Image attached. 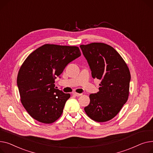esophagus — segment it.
Wrapping results in <instances>:
<instances>
[{
	"label": "esophagus",
	"mask_w": 153,
	"mask_h": 153,
	"mask_svg": "<svg viewBox=\"0 0 153 153\" xmlns=\"http://www.w3.org/2000/svg\"><path fill=\"white\" fill-rule=\"evenodd\" d=\"M74 95H75V96H77V97H79V96H82V95H83V94L77 93H74Z\"/></svg>",
	"instance_id": "1"
}]
</instances>
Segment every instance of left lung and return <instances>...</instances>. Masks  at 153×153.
<instances>
[{
	"label": "left lung",
	"instance_id": "left-lung-1",
	"mask_svg": "<svg viewBox=\"0 0 153 153\" xmlns=\"http://www.w3.org/2000/svg\"><path fill=\"white\" fill-rule=\"evenodd\" d=\"M93 78L101 79L99 91L89 95L85 107L87 115L97 122L113 119L129 96L130 72L126 63L112 47L102 42L80 45Z\"/></svg>",
	"mask_w": 153,
	"mask_h": 153
}]
</instances>
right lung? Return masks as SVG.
I'll return each mask as SVG.
<instances>
[{"label":"right lung","instance_id":"obj_1","mask_svg":"<svg viewBox=\"0 0 153 153\" xmlns=\"http://www.w3.org/2000/svg\"><path fill=\"white\" fill-rule=\"evenodd\" d=\"M81 56L77 46L46 44L27 57L20 68L17 85L22 104L31 117L49 124L61 116L70 97L55 87V79Z\"/></svg>","mask_w":153,"mask_h":153}]
</instances>
